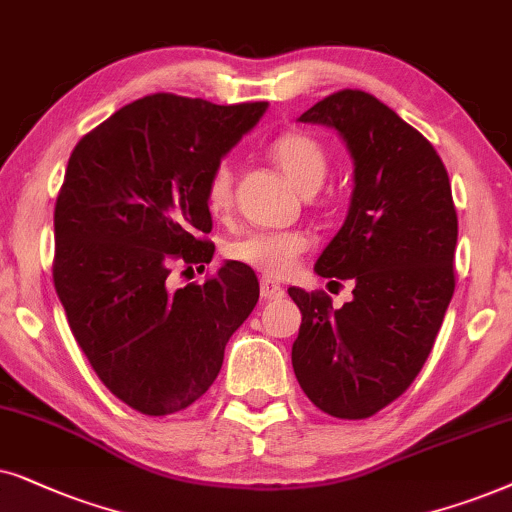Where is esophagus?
Returning a JSON list of instances; mask_svg holds the SVG:
<instances>
[{"mask_svg": "<svg viewBox=\"0 0 512 512\" xmlns=\"http://www.w3.org/2000/svg\"><path fill=\"white\" fill-rule=\"evenodd\" d=\"M260 295H262V299L271 302V299H281L285 295V290L276 281H271V278H262V281H260Z\"/></svg>", "mask_w": 512, "mask_h": 512, "instance_id": "esophagus-1", "label": "esophagus"}]
</instances>
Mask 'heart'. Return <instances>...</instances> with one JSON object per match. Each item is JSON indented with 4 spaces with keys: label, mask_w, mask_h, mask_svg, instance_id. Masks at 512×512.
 <instances>
[{
    "label": "heart",
    "mask_w": 512,
    "mask_h": 512,
    "mask_svg": "<svg viewBox=\"0 0 512 512\" xmlns=\"http://www.w3.org/2000/svg\"><path fill=\"white\" fill-rule=\"evenodd\" d=\"M269 156L304 194L316 192L330 168L323 142L302 131L278 135L269 145ZM231 201H234V173L227 163H217L206 180V208L210 215L222 217L229 213ZM309 243V236L299 229L245 231L224 245V255L269 278H285L302 262Z\"/></svg>",
    "instance_id": "obj_1"
}]
</instances>
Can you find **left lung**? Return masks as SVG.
<instances>
[{"instance_id":"8db88e82","label":"left lung","mask_w":512,"mask_h":512,"mask_svg":"<svg viewBox=\"0 0 512 512\" xmlns=\"http://www.w3.org/2000/svg\"><path fill=\"white\" fill-rule=\"evenodd\" d=\"M299 121L335 128L356 163L349 215L316 262L356 288L342 309L288 290L302 311L292 367L318 410L367 419L417 379L454 295L452 185L431 142L370 93L344 88Z\"/></svg>"}]
</instances>
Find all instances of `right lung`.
<instances>
[{"label": "right lung", "instance_id": "obj_1", "mask_svg": "<svg viewBox=\"0 0 512 512\" xmlns=\"http://www.w3.org/2000/svg\"><path fill=\"white\" fill-rule=\"evenodd\" d=\"M264 109L152 93L88 131L67 161L53 285L102 384L147 417L208 391L260 299L255 271L238 262L201 285L170 290L166 278L173 262L213 260L206 180Z\"/></svg>", "mask_w": 512, "mask_h": 512}]
</instances>
